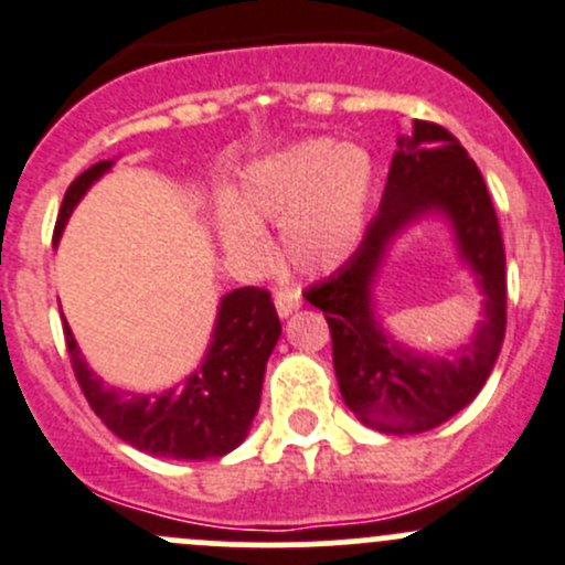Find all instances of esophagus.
<instances>
[{"mask_svg":"<svg viewBox=\"0 0 565 565\" xmlns=\"http://www.w3.org/2000/svg\"><path fill=\"white\" fill-rule=\"evenodd\" d=\"M276 311L281 317H289L300 306V289L298 287H281L276 292Z\"/></svg>","mask_w":565,"mask_h":565,"instance_id":"1","label":"esophagus"}]
</instances>
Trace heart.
<instances>
[{"label": "heart", "mask_w": 565, "mask_h": 565, "mask_svg": "<svg viewBox=\"0 0 565 565\" xmlns=\"http://www.w3.org/2000/svg\"><path fill=\"white\" fill-rule=\"evenodd\" d=\"M375 184L372 157L359 146L311 137L259 160L239 177L234 205L221 212L226 248L239 259L267 250L259 223L284 226V250L303 270H328L359 245Z\"/></svg>", "instance_id": "b5f03b06"}]
</instances>
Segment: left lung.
Instances as JSON below:
<instances>
[{
	"label": "left lung",
	"instance_id": "left-lung-1",
	"mask_svg": "<svg viewBox=\"0 0 565 565\" xmlns=\"http://www.w3.org/2000/svg\"><path fill=\"white\" fill-rule=\"evenodd\" d=\"M451 215L462 253L487 292L479 337L452 362L405 354L371 320L369 284L385 243L422 211ZM331 328L339 392L361 422L383 434H422L472 403L505 339V245L489 188L458 137L414 118L397 137L381 210L366 223L355 254L333 276L303 292Z\"/></svg>",
	"mask_w": 565,
	"mask_h": 565
}]
</instances>
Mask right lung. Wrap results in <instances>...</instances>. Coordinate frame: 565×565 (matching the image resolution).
<instances>
[{
	"instance_id": "1",
	"label": "right lung",
	"mask_w": 565,
	"mask_h": 565,
	"mask_svg": "<svg viewBox=\"0 0 565 565\" xmlns=\"http://www.w3.org/2000/svg\"><path fill=\"white\" fill-rule=\"evenodd\" d=\"M109 166L113 162L107 160L96 162L68 184L54 223V243L76 201ZM63 333L82 394L118 439L149 456L206 461L232 452L248 436L250 419L259 408L267 359L281 337V322L267 289H234L221 303L204 366L190 375L179 392L171 388L151 397L104 386L102 377L87 370L68 322Z\"/></svg>"
}]
</instances>
